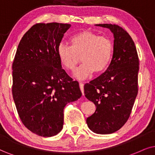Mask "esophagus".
<instances>
[{
  "label": "esophagus",
  "mask_w": 155,
  "mask_h": 155,
  "mask_svg": "<svg viewBox=\"0 0 155 155\" xmlns=\"http://www.w3.org/2000/svg\"><path fill=\"white\" fill-rule=\"evenodd\" d=\"M79 87H80V89H81V91L82 94L84 95V84L81 83V82H80V83H79Z\"/></svg>",
  "instance_id": "esophagus-1"
}]
</instances>
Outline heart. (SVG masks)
Returning <instances> with one entry per match:
<instances>
[{
  "mask_svg": "<svg viewBox=\"0 0 155 155\" xmlns=\"http://www.w3.org/2000/svg\"><path fill=\"white\" fill-rule=\"evenodd\" d=\"M71 46L60 43L57 56L64 68L74 71L81 55L83 64L76 70L74 76L79 80L87 79L94 72L99 74L110 64L114 53V45L107 36H100L90 31L76 33L70 37Z\"/></svg>",
  "mask_w": 155,
  "mask_h": 155,
  "instance_id": "obj_1",
  "label": "heart"
}]
</instances>
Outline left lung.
Wrapping results in <instances>:
<instances>
[{"instance_id": "left-lung-1", "label": "left lung", "mask_w": 155, "mask_h": 155, "mask_svg": "<svg viewBox=\"0 0 155 155\" xmlns=\"http://www.w3.org/2000/svg\"><path fill=\"white\" fill-rule=\"evenodd\" d=\"M113 33L114 53L102 74L84 85L85 97L96 105L87 119L89 128L101 134H111L128 120L138 93L139 58L130 34L115 24H96Z\"/></svg>"}]
</instances>
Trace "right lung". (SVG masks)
<instances>
[{
	"mask_svg": "<svg viewBox=\"0 0 155 155\" xmlns=\"http://www.w3.org/2000/svg\"><path fill=\"white\" fill-rule=\"evenodd\" d=\"M71 24L36 23L22 37L13 62L12 94L21 121L41 137L63 128L64 109L81 97L79 83L66 73L58 45Z\"/></svg>",
	"mask_w": 155,
	"mask_h": 155,
	"instance_id": "obj_1",
	"label": "right lung"
}]
</instances>
